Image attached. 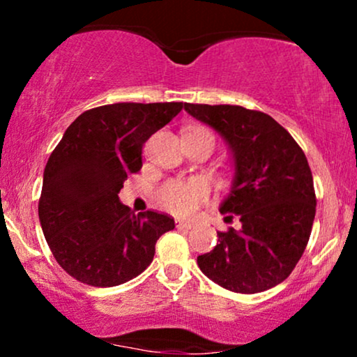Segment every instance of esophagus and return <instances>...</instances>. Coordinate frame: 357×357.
<instances>
[{
    "mask_svg": "<svg viewBox=\"0 0 357 357\" xmlns=\"http://www.w3.org/2000/svg\"><path fill=\"white\" fill-rule=\"evenodd\" d=\"M195 227L192 221H183V220H176V228H184V230H191Z\"/></svg>",
    "mask_w": 357,
    "mask_h": 357,
    "instance_id": "obj_1",
    "label": "esophagus"
}]
</instances>
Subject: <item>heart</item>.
<instances>
[{"label":"heart","instance_id":"heart-1","mask_svg":"<svg viewBox=\"0 0 357 357\" xmlns=\"http://www.w3.org/2000/svg\"><path fill=\"white\" fill-rule=\"evenodd\" d=\"M158 202L174 215H191L210 196V184L203 178L169 179L158 190Z\"/></svg>","mask_w":357,"mask_h":357}]
</instances>
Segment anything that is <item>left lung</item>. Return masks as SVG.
Listing matches in <instances>:
<instances>
[{
  "label": "left lung",
  "mask_w": 357,
  "mask_h": 357,
  "mask_svg": "<svg viewBox=\"0 0 357 357\" xmlns=\"http://www.w3.org/2000/svg\"><path fill=\"white\" fill-rule=\"evenodd\" d=\"M218 130L235 159V179L221 203L218 243L198 257L208 278L236 294H257L284 282L307 247L315 216L312 171L304 151L275 119L240 105L184 104Z\"/></svg>",
  "instance_id": "1"
}]
</instances>
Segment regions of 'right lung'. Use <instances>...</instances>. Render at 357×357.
Instances as JSON below:
<instances>
[{"mask_svg":"<svg viewBox=\"0 0 357 357\" xmlns=\"http://www.w3.org/2000/svg\"><path fill=\"white\" fill-rule=\"evenodd\" d=\"M183 102H119L85 110L65 130L45 166L40 225L59 265L92 287L121 285L153 261L169 215H134L119 202L127 176L142 167V147L181 112Z\"/></svg>","mask_w":357,"mask_h":357,"instance_id":"obj_1","label":"right lung"}]
</instances>
